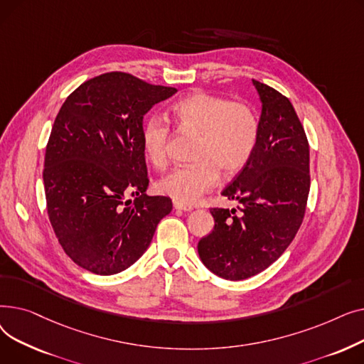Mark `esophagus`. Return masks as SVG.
Returning <instances> with one entry per match:
<instances>
[{
	"instance_id": "esophagus-1",
	"label": "esophagus",
	"mask_w": 364,
	"mask_h": 364,
	"mask_svg": "<svg viewBox=\"0 0 364 364\" xmlns=\"http://www.w3.org/2000/svg\"><path fill=\"white\" fill-rule=\"evenodd\" d=\"M174 209H178V211H192L193 206L183 202H174Z\"/></svg>"
}]
</instances>
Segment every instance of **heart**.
I'll return each instance as SVG.
<instances>
[{
    "instance_id": "1",
    "label": "heart",
    "mask_w": 364,
    "mask_h": 364,
    "mask_svg": "<svg viewBox=\"0 0 364 364\" xmlns=\"http://www.w3.org/2000/svg\"><path fill=\"white\" fill-rule=\"evenodd\" d=\"M171 119L181 131L199 132L195 164L177 168L162 177L156 187L165 196L195 203L218 181L240 172L254 156L259 139V121L251 106L221 95L196 91L171 106ZM171 124L161 114H151L141 127V144L153 166L168 165Z\"/></svg>"
}]
</instances>
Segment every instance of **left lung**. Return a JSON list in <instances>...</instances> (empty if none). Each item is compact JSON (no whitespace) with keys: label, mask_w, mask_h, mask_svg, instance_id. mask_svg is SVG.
<instances>
[{"label":"left lung","mask_w":364,"mask_h":364,"mask_svg":"<svg viewBox=\"0 0 364 364\" xmlns=\"http://www.w3.org/2000/svg\"><path fill=\"white\" fill-rule=\"evenodd\" d=\"M262 103L254 156L221 195L237 209L211 208L214 230L198 243L202 262L227 280L252 277L272 265L302 224L310 192V146L289 102L252 80Z\"/></svg>","instance_id":"1"}]
</instances>
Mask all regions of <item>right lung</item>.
Listing matches in <instances>:
<instances>
[{"label": "right lung", "instance_id": "obj_1", "mask_svg": "<svg viewBox=\"0 0 364 364\" xmlns=\"http://www.w3.org/2000/svg\"><path fill=\"white\" fill-rule=\"evenodd\" d=\"M176 91L107 72L70 92L57 113L43 171L47 214L66 255L94 274L128 269L171 213L169 198L146 195L141 127Z\"/></svg>", "mask_w": 364, "mask_h": 364}]
</instances>
